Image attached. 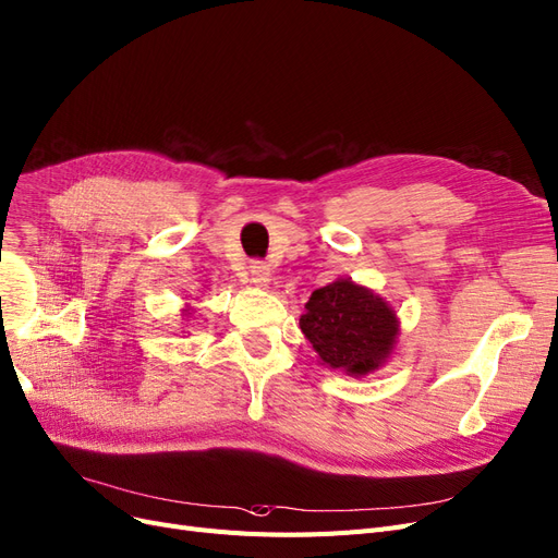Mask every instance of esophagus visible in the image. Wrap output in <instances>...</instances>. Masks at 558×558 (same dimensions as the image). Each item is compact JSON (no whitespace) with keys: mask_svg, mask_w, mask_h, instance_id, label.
I'll return each mask as SVG.
<instances>
[{"mask_svg":"<svg viewBox=\"0 0 558 558\" xmlns=\"http://www.w3.org/2000/svg\"><path fill=\"white\" fill-rule=\"evenodd\" d=\"M251 280H253V284H257V287H266L268 280H271V271H268L266 264L255 262V264L251 266Z\"/></svg>","mask_w":558,"mask_h":558,"instance_id":"esophagus-1","label":"esophagus"}]
</instances>
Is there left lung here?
Returning a JSON list of instances; mask_svg holds the SVG:
<instances>
[{
    "label": "left lung",
    "instance_id": "1",
    "mask_svg": "<svg viewBox=\"0 0 558 558\" xmlns=\"http://www.w3.org/2000/svg\"><path fill=\"white\" fill-rule=\"evenodd\" d=\"M299 324L322 363L352 377L379 369L400 333L393 307L349 278L315 290Z\"/></svg>",
    "mask_w": 558,
    "mask_h": 558
}]
</instances>
